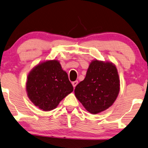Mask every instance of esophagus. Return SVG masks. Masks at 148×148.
I'll list each match as a JSON object with an SVG mask.
<instances>
[{"mask_svg": "<svg viewBox=\"0 0 148 148\" xmlns=\"http://www.w3.org/2000/svg\"><path fill=\"white\" fill-rule=\"evenodd\" d=\"M77 84H78V81H73V82H72V85H73V86L74 88L76 87V85Z\"/></svg>", "mask_w": 148, "mask_h": 148, "instance_id": "34e87169", "label": "esophagus"}]
</instances>
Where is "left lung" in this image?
Listing matches in <instances>:
<instances>
[{
	"mask_svg": "<svg viewBox=\"0 0 148 148\" xmlns=\"http://www.w3.org/2000/svg\"><path fill=\"white\" fill-rule=\"evenodd\" d=\"M117 68L111 62L92 61L84 80L75 87V95L92 114L108 109L117 99L120 87Z\"/></svg>",
	"mask_w": 148,
	"mask_h": 148,
	"instance_id": "left-lung-1",
	"label": "left lung"
}]
</instances>
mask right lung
I'll list each match as a JSON object with an SVG mask.
<instances>
[{
	"label": "right lung",
	"instance_id": "right-lung-1",
	"mask_svg": "<svg viewBox=\"0 0 148 148\" xmlns=\"http://www.w3.org/2000/svg\"><path fill=\"white\" fill-rule=\"evenodd\" d=\"M27 95L35 106L43 111L54 110L73 91L68 75L57 60L39 63L28 75Z\"/></svg>",
	"mask_w": 148,
	"mask_h": 148
}]
</instances>
